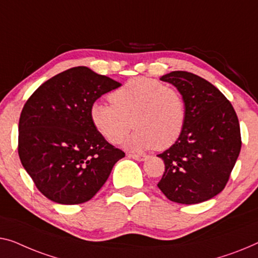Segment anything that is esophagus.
Instances as JSON below:
<instances>
[{"label": "esophagus", "mask_w": 258, "mask_h": 258, "mask_svg": "<svg viewBox=\"0 0 258 258\" xmlns=\"http://www.w3.org/2000/svg\"><path fill=\"white\" fill-rule=\"evenodd\" d=\"M128 156L137 161H145L147 159V155H145V154H128Z\"/></svg>", "instance_id": "34e87169"}]
</instances>
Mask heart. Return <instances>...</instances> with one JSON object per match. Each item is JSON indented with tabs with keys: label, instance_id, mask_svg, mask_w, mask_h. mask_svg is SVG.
Instances as JSON below:
<instances>
[{
	"label": "heart",
	"instance_id": "b5f03b06",
	"mask_svg": "<svg viewBox=\"0 0 258 258\" xmlns=\"http://www.w3.org/2000/svg\"><path fill=\"white\" fill-rule=\"evenodd\" d=\"M110 99L111 103L94 102L89 111L95 130L110 144H119L134 126L138 130L126 141V147L163 151L183 132L185 101L178 90L160 81L142 76L131 79L111 92Z\"/></svg>",
	"mask_w": 258,
	"mask_h": 258
}]
</instances>
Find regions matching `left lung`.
Instances as JSON below:
<instances>
[{"label": "left lung", "instance_id": "8db88e82", "mask_svg": "<svg viewBox=\"0 0 258 258\" xmlns=\"http://www.w3.org/2000/svg\"><path fill=\"white\" fill-rule=\"evenodd\" d=\"M160 80L182 94L186 120L178 140L157 155L166 168L157 186L171 202H206L225 189L239 157V119L224 94L201 76L176 71Z\"/></svg>", "mask_w": 258, "mask_h": 258}]
</instances>
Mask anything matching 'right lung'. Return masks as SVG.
Masks as SVG:
<instances>
[{
    "label": "right lung",
    "mask_w": 258,
    "mask_h": 258,
    "mask_svg": "<svg viewBox=\"0 0 258 258\" xmlns=\"http://www.w3.org/2000/svg\"><path fill=\"white\" fill-rule=\"evenodd\" d=\"M120 86L80 66L47 80L26 101L18 124V155L49 201H90L125 156L95 130L89 113L96 99Z\"/></svg>",
    "instance_id": "1"
}]
</instances>
